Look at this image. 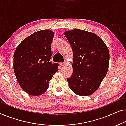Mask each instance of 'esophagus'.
I'll list each match as a JSON object with an SVG mask.
<instances>
[{
	"label": "esophagus",
	"mask_w": 126,
	"mask_h": 126,
	"mask_svg": "<svg viewBox=\"0 0 126 126\" xmlns=\"http://www.w3.org/2000/svg\"><path fill=\"white\" fill-rule=\"evenodd\" d=\"M66 64V63H60V66H64V65Z\"/></svg>",
	"instance_id": "esophagus-1"
}]
</instances>
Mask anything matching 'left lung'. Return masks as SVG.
Returning a JSON list of instances; mask_svg holds the SVG:
<instances>
[{"instance_id": "1", "label": "left lung", "mask_w": 126, "mask_h": 126, "mask_svg": "<svg viewBox=\"0 0 126 126\" xmlns=\"http://www.w3.org/2000/svg\"><path fill=\"white\" fill-rule=\"evenodd\" d=\"M64 34L73 53V75L67 79L69 87L77 95H91L99 88L107 73V46L99 36L88 31L75 29Z\"/></svg>"}]
</instances>
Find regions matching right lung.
Here are the masks:
<instances>
[{
  "label": "right lung",
  "instance_id": "obj_1",
  "mask_svg": "<svg viewBox=\"0 0 126 126\" xmlns=\"http://www.w3.org/2000/svg\"><path fill=\"white\" fill-rule=\"evenodd\" d=\"M54 35L52 30L38 31L23 39L15 50L13 68L15 76L20 87L31 96L44 94L58 70L57 63L50 62Z\"/></svg>",
  "mask_w": 126,
  "mask_h": 126
}]
</instances>
